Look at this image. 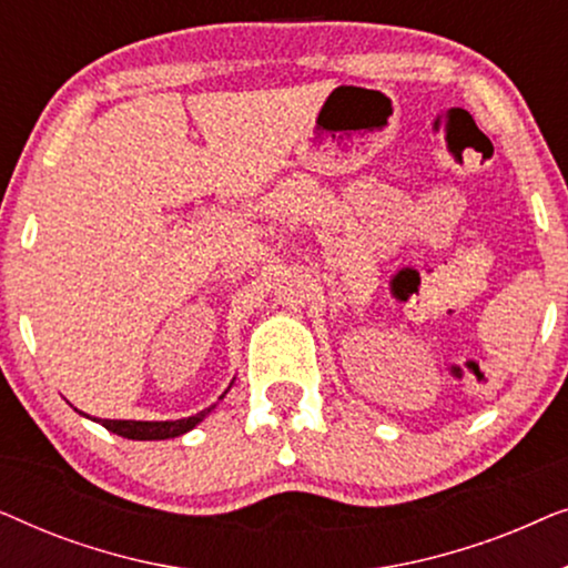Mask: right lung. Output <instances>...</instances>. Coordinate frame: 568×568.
Masks as SVG:
<instances>
[{
	"instance_id": "add662e5",
	"label": "right lung",
	"mask_w": 568,
	"mask_h": 568,
	"mask_svg": "<svg viewBox=\"0 0 568 568\" xmlns=\"http://www.w3.org/2000/svg\"><path fill=\"white\" fill-rule=\"evenodd\" d=\"M212 408H204L196 416L178 418V422H115V418H98V422L103 424L108 432L119 434V437H126V439H170V437H181V434L193 429V426H196Z\"/></svg>"
}]
</instances>
